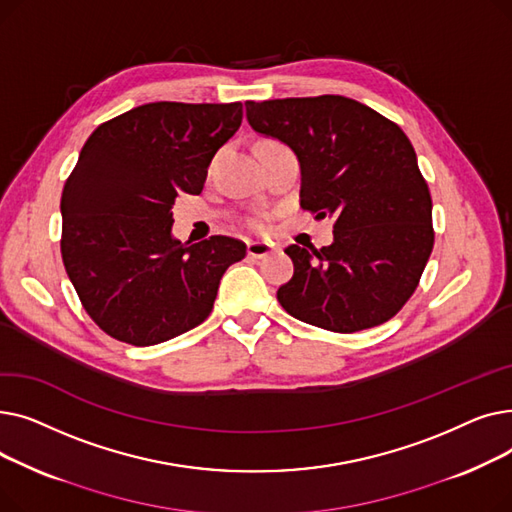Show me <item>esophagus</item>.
I'll return each mask as SVG.
<instances>
[{
  "label": "esophagus",
  "instance_id": "esophagus-1",
  "mask_svg": "<svg viewBox=\"0 0 512 512\" xmlns=\"http://www.w3.org/2000/svg\"><path fill=\"white\" fill-rule=\"evenodd\" d=\"M272 251H274L272 245H267V242H249V245H247V253L253 259H263V257L270 255Z\"/></svg>",
  "mask_w": 512,
  "mask_h": 512
}]
</instances>
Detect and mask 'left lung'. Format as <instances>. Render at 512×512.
I'll list each match as a JSON object with an SVG mask.
<instances>
[{
	"mask_svg": "<svg viewBox=\"0 0 512 512\" xmlns=\"http://www.w3.org/2000/svg\"><path fill=\"white\" fill-rule=\"evenodd\" d=\"M253 130L301 164V207L334 218L330 247L290 245L280 305L305 324L353 334L394 317L434 249L432 195L398 124L342 95L247 101Z\"/></svg>",
	"mask_w": 512,
	"mask_h": 512,
	"instance_id": "obj_1",
	"label": "left lung"
}]
</instances>
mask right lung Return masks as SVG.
Masks as SVG:
<instances>
[{"label":"right lung","mask_w":512,"mask_h":512,"mask_svg":"<svg viewBox=\"0 0 512 512\" xmlns=\"http://www.w3.org/2000/svg\"><path fill=\"white\" fill-rule=\"evenodd\" d=\"M242 122V103L155 101L93 130L62 191V259L80 303L120 342L151 346L203 324L228 267L230 236L172 238V205L199 195L207 166Z\"/></svg>","instance_id":"1"}]
</instances>
